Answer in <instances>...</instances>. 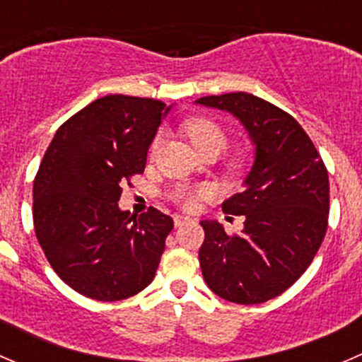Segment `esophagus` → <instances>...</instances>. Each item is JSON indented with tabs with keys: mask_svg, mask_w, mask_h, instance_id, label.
Segmentation results:
<instances>
[{
	"mask_svg": "<svg viewBox=\"0 0 362 362\" xmlns=\"http://www.w3.org/2000/svg\"><path fill=\"white\" fill-rule=\"evenodd\" d=\"M173 221H175V226H177V228H178V226L185 224V222H189V221H191V218L185 217V215H175Z\"/></svg>",
	"mask_w": 362,
	"mask_h": 362,
	"instance_id": "obj_1",
	"label": "esophagus"
}]
</instances>
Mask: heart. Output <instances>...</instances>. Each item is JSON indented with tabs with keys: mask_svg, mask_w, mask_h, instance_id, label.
<instances>
[{
	"mask_svg": "<svg viewBox=\"0 0 362 362\" xmlns=\"http://www.w3.org/2000/svg\"><path fill=\"white\" fill-rule=\"evenodd\" d=\"M184 131L199 154L208 151L221 152L222 148L226 147V144H228V134L222 129L221 124H217L211 119H206V117H196V119L187 120V122L184 124ZM159 145L160 136L156 138L154 144H152V152L158 151ZM175 196H177V199L184 204V206L191 208L194 206L198 198L204 196V191H198V189L191 187H180Z\"/></svg>",
	"mask_w": 362,
	"mask_h": 362,
	"instance_id": "heart-1",
	"label": "heart"
}]
</instances>
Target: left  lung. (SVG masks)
Instances as JSON below:
<instances>
[{
  "label": "left lung",
  "mask_w": 362,
  "mask_h": 362,
  "mask_svg": "<svg viewBox=\"0 0 362 362\" xmlns=\"http://www.w3.org/2000/svg\"><path fill=\"white\" fill-rule=\"evenodd\" d=\"M231 113L254 147L243 191L222 203L226 214L243 215L240 235L202 221L199 266L206 286L222 299L259 305L276 298L306 272L327 229L329 178L315 145L298 120L247 93L194 101Z\"/></svg>",
  "instance_id": "obj_1"
}]
</instances>
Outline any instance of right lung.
Returning <instances> with one entry per match:
<instances>
[{
    "mask_svg": "<svg viewBox=\"0 0 362 362\" xmlns=\"http://www.w3.org/2000/svg\"><path fill=\"white\" fill-rule=\"evenodd\" d=\"M166 107L110 94L87 105L54 134L33 185L40 247L64 284L96 301H119L154 280L173 218L151 208L120 210L122 184L144 173Z\"/></svg>",
    "mask_w": 362,
    "mask_h": 362,
    "instance_id": "add662e5",
    "label": "right lung"
}]
</instances>
